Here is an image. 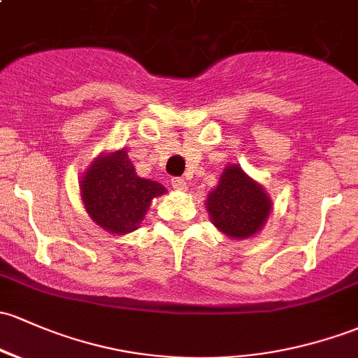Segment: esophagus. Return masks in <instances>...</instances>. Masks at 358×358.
<instances>
[{"instance_id":"esophagus-1","label":"esophagus","mask_w":358,"mask_h":358,"mask_svg":"<svg viewBox=\"0 0 358 358\" xmlns=\"http://www.w3.org/2000/svg\"><path fill=\"white\" fill-rule=\"evenodd\" d=\"M171 184L176 191H186L187 189V182L182 178H174L171 180Z\"/></svg>"}]
</instances>
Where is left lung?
I'll return each instance as SVG.
<instances>
[{"label": "left lung", "instance_id": "left-lung-1", "mask_svg": "<svg viewBox=\"0 0 358 358\" xmlns=\"http://www.w3.org/2000/svg\"><path fill=\"white\" fill-rule=\"evenodd\" d=\"M206 210L220 232L232 239H248L263 229L271 211V199L241 165H227L217 187L206 198Z\"/></svg>", "mask_w": 358, "mask_h": 358}]
</instances>
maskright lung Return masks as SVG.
Wrapping results in <instances>:
<instances>
[{"mask_svg": "<svg viewBox=\"0 0 358 358\" xmlns=\"http://www.w3.org/2000/svg\"><path fill=\"white\" fill-rule=\"evenodd\" d=\"M167 189L157 180L138 178L126 150L99 155L80 180V194L88 217L110 234L133 232L150 203Z\"/></svg>", "mask_w": 358, "mask_h": 358, "instance_id": "right-lung-1", "label": "right lung"}]
</instances>
